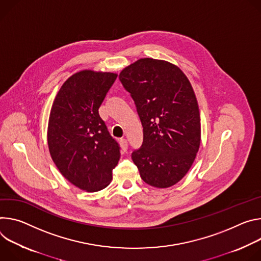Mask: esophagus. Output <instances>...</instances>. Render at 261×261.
Returning a JSON list of instances; mask_svg holds the SVG:
<instances>
[{
  "label": "esophagus",
  "mask_w": 261,
  "mask_h": 261,
  "mask_svg": "<svg viewBox=\"0 0 261 261\" xmlns=\"http://www.w3.org/2000/svg\"><path fill=\"white\" fill-rule=\"evenodd\" d=\"M120 147H121V149L125 152L126 150H127V148H128V144H127V141L125 140V139H121L120 140Z\"/></svg>",
  "instance_id": "obj_1"
}]
</instances>
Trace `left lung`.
Segmentation results:
<instances>
[{
    "instance_id": "obj_1",
    "label": "left lung",
    "mask_w": 261,
    "mask_h": 261,
    "mask_svg": "<svg viewBox=\"0 0 261 261\" xmlns=\"http://www.w3.org/2000/svg\"><path fill=\"white\" fill-rule=\"evenodd\" d=\"M119 79L135 101L143 144L132 153L141 178L151 187L174 186L187 174L199 150L200 113L193 87L176 65L143 58Z\"/></svg>"
}]
</instances>
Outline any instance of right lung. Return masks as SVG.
I'll list each match as a JSON object with an SVG mask.
<instances>
[{"label":"right lung","mask_w":261,"mask_h":261,"mask_svg":"<svg viewBox=\"0 0 261 261\" xmlns=\"http://www.w3.org/2000/svg\"><path fill=\"white\" fill-rule=\"evenodd\" d=\"M117 73L81 70L69 76L53 102L47 145L61 174L76 188L97 192L112 180L120 159L118 143L98 114Z\"/></svg>","instance_id":"right-lung-1"}]
</instances>
